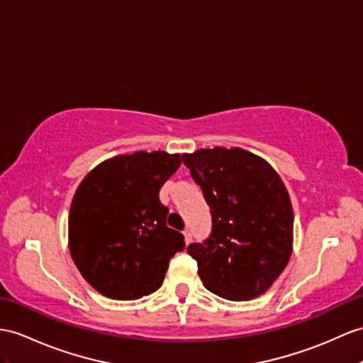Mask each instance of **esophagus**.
Instances as JSON below:
<instances>
[{"mask_svg": "<svg viewBox=\"0 0 363 363\" xmlns=\"http://www.w3.org/2000/svg\"><path fill=\"white\" fill-rule=\"evenodd\" d=\"M183 235H184V243L189 245V243H191V240H192V234H191L189 229H184V231H183Z\"/></svg>", "mask_w": 363, "mask_h": 363, "instance_id": "1", "label": "esophagus"}]
</instances>
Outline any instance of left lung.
<instances>
[{"instance_id":"8db88e82","label":"left lung","mask_w":363,"mask_h":363,"mask_svg":"<svg viewBox=\"0 0 363 363\" xmlns=\"http://www.w3.org/2000/svg\"><path fill=\"white\" fill-rule=\"evenodd\" d=\"M212 216L206 242L191 243L206 289L228 300L263 294L293 252L294 212L276 169L242 147L183 154Z\"/></svg>"}]
</instances>
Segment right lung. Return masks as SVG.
I'll return each instance as SVG.
<instances>
[{
  "label": "right lung",
  "instance_id": "obj_1",
  "mask_svg": "<svg viewBox=\"0 0 363 363\" xmlns=\"http://www.w3.org/2000/svg\"><path fill=\"white\" fill-rule=\"evenodd\" d=\"M180 164V154L138 151L104 160L79 183L69 211V251L100 294L135 300L162 286L184 242L166 226L169 209L158 192Z\"/></svg>",
  "mask_w": 363,
  "mask_h": 363
}]
</instances>
